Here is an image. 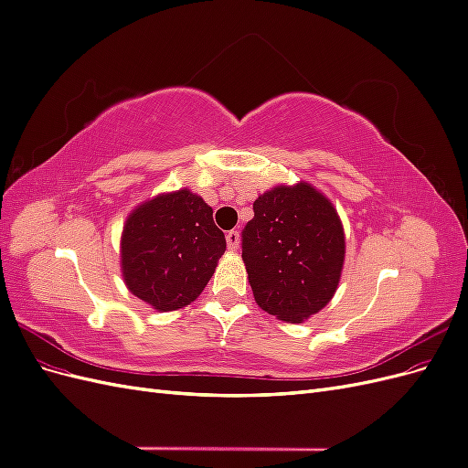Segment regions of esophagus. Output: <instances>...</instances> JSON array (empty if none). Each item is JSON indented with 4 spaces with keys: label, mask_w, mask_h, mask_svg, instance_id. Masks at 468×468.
I'll list each match as a JSON object with an SVG mask.
<instances>
[{
    "label": "esophagus",
    "mask_w": 468,
    "mask_h": 468,
    "mask_svg": "<svg viewBox=\"0 0 468 468\" xmlns=\"http://www.w3.org/2000/svg\"><path fill=\"white\" fill-rule=\"evenodd\" d=\"M226 244H229L230 251H236L239 248V232H236V230L226 232Z\"/></svg>",
    "instance_id": "1"
}]
</instances>
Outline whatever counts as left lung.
<instances>
[{
  "label": "left lung",
  "mask_w": 468,
  "mask_h": 468,
  "mask_svg": "<svg viewBox=\"0 0 468 468\" xmlns=\"http://www.w3.org/2000/svg\"><path fill=\"white\" fill-rule=\"evenodd\" d=\"M242 260L267 314L291 324L318 314L334 299L346 260L334 203L306 181L261 193L242 234Z\"/></svg>",
  "instance_id": "1"
}]
</instances>
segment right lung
Listing matches in <instances>:
<instances>
[{
    "instance_id": "obj_1",
    "label": "right lung",
    "mask_w": 468,
    "mask_h": 468,
    "mask_svg": "<svg viewBox=\"0 0 468 468\" xmlns=\"http://www.w3.org/2000/svg\"><path fill=\"white\" fill-rule=\"evenodd\" d=\"M224 250V234L203 197L191 189L160 193L124 220V285L158 313H172L203 292Z\"/></svg>"
}]
</instances>
